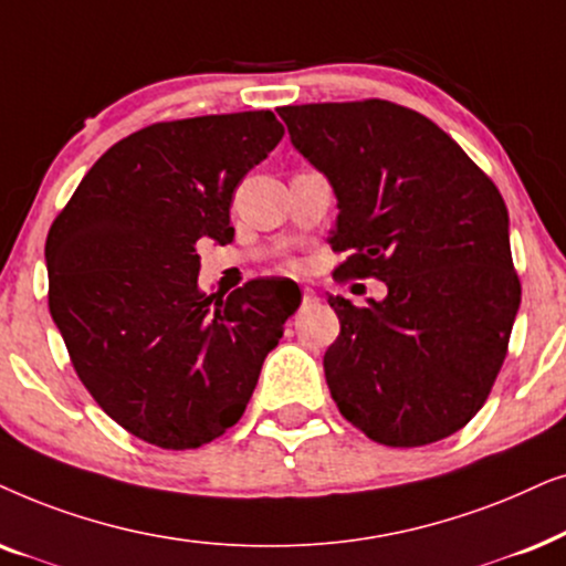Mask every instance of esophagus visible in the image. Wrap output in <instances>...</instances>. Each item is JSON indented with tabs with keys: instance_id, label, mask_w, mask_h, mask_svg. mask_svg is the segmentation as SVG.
Returning a JSON list of instances; mask_svg holds the SVG:
<instances>
[{
	"instance_id": "obj_1",
	"label": "esophagus",
	"mask_w": 566,
	"mask_h": 566,
	"mask_svg": "<svg viewBox=\"0 0 566 566\" xmlns=\"http://www.w3.org/2000/svg\"><path fill=\"white\" fill-rule=\"evenodd\" d=\"M303 303H305V305H315V303H318V292L311 290V287H305V290H303Z\"/></svg>"
}]
</instances>
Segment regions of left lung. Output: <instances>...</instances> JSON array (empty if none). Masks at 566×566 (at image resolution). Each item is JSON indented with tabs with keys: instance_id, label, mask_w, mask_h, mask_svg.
Returning a JSON list of instances; mask_svg holds the SVG:
<instances>
[{
	"instance_id": "left-lung-1",
	"label": "left lung",
	"mask_w": 566,
	"mask_h": 566,
	"mask_svg": "<svg viewBox=\"0 0 566 566\" xmlns=\"http://www.w3.org/2000/svg\"><path fill=\"white\" fill-rule=\"evenodd\" d=\"M290 142L336 196L338 271L388 295H328L342 334L323 370L346 421L419 448L476 417L520 307L510 217L476 163L427 116L388 101L279 108Z\"/></svg>"
}]
</instances>
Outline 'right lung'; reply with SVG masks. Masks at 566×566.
<instances>
[{
	"instance_id": "obj_1",
	"label": "right lung",
	"mask_w": 566,
	"mask_h": 566,
	"mask_svg": "<svg viewBox=\"0 0 566 566\" xmlns=\"http://www.w3.org/2000/svg\"><path fill=\"white\" fill-rule=\"evenodd\" d=\"M282 137L271 111L153 124L113 145L51 224L49 311L74 370L113 421L157 448L228 432L300 307L282 279L207 295L193 248L230 243L232 193Z\"/></svg>"
}]
</instances>
